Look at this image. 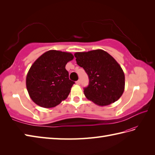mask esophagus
<instances>
[{"label":"esophagus","mask_w":155,"mask_h":155,"mask_svg":"<svg viewBox=\"0 0 155 155\" xmlns=\"http://www.w3.org/2000/svg\"><path fill=\"white\" fill-rule=\"evenodd\" d=\"M75 83H76L77 85H80V84H81V81H80V80H78L76 82H75Z\"/></svg>","instance_id":"esophagus-1"}]
</instances>
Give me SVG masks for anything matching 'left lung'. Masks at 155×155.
<instances>
[{
    "mask_svg": "<svg viewBox=\"0 0 155 155\" xmlns=\"http://www.w3.org/2000/svg\"><path fill=\"white\" fill-rule=\"evenodd\" d=\"M78 65L88 75L89 85L84 95L99 106L109 105L121 97L125 89V74L114 58L103 50L74 54Z\"/></svg>",
    "mask_w": 155,
    "mask_h": 155,
    "instance_id": "left-lung-1",
    "label": "left lung"
}]
</instances>
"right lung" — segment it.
<instances>
[{"label": "right lung", "mask_w": 155, "mask_h": 155, "mask_svg": "<svg viewBox=\"0 0 155 155\" xmlns=\"http://www.w3.org/2000/svg\"><path fill=\"white\" fill-rule=\"evenodd\" d=\"M74 58L71 53L51 50L34 61L27 74L26 84L36 104L51 108L68 97L75 82L69 79L66 65Z\"/></svg>", "instance_id": "1"}]
</instances>
